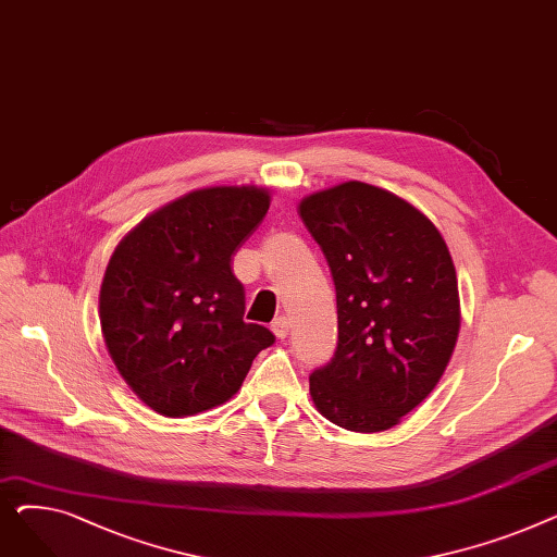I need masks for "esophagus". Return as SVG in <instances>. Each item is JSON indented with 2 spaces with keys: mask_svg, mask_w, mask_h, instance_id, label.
<instances>
[{
  "mask_svg": "<svg viewBox=\"0 0 557 557\" xmlns=\"http://www.w3.org/2000/svg\"><path fill=\"white\" fill-rule=\"evenodd\" d=\"M271 330H273V334H275L277 338H286V336H288V330H290V320H288L286 315H280V318L273 320Z\"/></svg>",
  "mask_w": 557,
  "mask_h": 557,
  "instance_id": "esophagus-1",
  "label": "esophagus"
}]
</instances>
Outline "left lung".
Listing matches in <instances>:
<instances>
[{"label": "left lung", "instance_id": "8db88e82", "mask_svg": "<svg viewBox=\"0 0 557 557\" xmlns=\"http://www.w3.org/2000/svg\"><path fill=\"white\" fill-rule=\"evenodd\" d=\"M298 214L336 286L338 345L311 372L318 413L357 433L393 429L441 382L460 332L454 259L416 205L349 181L309 194Z\"/></svg>", "mask_w": 557, "mask_h": 557}]
</instances>
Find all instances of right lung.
<instances>
[{
  "mask_svg": "<svg viewBox=\"0 0 557 557\" xmlns=\"http://www.w3.org/2000/svg\"><path fill=\"white\" fill-rule=\"evenodd\" d=\"M271 208L257 185L205 187L141 219L114 248L101 282L108 355L156 413L185 418L227 401L275 336L244 323L230 261Z\"/></svg>",
  "mask_w": 557,
  "mask_h": 557,
  "instance_id": "obj_1",
  "label": "right lung"
}]
</instances>
